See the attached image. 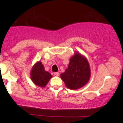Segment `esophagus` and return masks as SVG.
<instances>
[{
	"mask_svg": "<svg viewBox=\"0 0 123 123\" xmlns=\"http://www.w3.org/2000/svg\"><path fill=\"white\" fill-rule=\"evenodd\" d=\"M54 75H55V76H59V73L58 72L55 73H54Z\"/></svg>",
	"mask_w": 123,
	"mask_h": 123,
	"instance_id": "obj_1",
	"label": "esophagus"
}]
</instances>
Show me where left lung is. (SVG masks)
Wrapping results in <instances>:
<instances>
[{
	"label": "left lung",
	"instance_id": "1",
	"mask_svg": "<svg viewBox=\"0 0 123 123\" xmlns=\"http://www.w3.org/2000/svg\"><path fill=\"white\" fill-rule=\"evenodd\" d=\"M91 76L90 67L86 58L75 54L69 60L68 68L61 74V79L69 89H77L85 85Z\"/></svg>",
	"mask_w": 123,
	"mask_h": 123
}]
</instances>
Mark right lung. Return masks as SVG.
Segmentation results:
<instances>
[{
    "mask_svg": "<svg viewBox=\"0 0 123 123\" xmlns=\"http://www.w3.org/2000/svg\"><path fill=\"white\" fill-rule=\"evenodd\" d=\"M52 76L44 69V67L41 62L36 63L31 72V80L34 83L40 87H45Z\"/></svg>",
    "mask_w": 123,
    "mask_h": 123,
    "instance_id": "1",
    "label": "right lung"
}]
</instances>
